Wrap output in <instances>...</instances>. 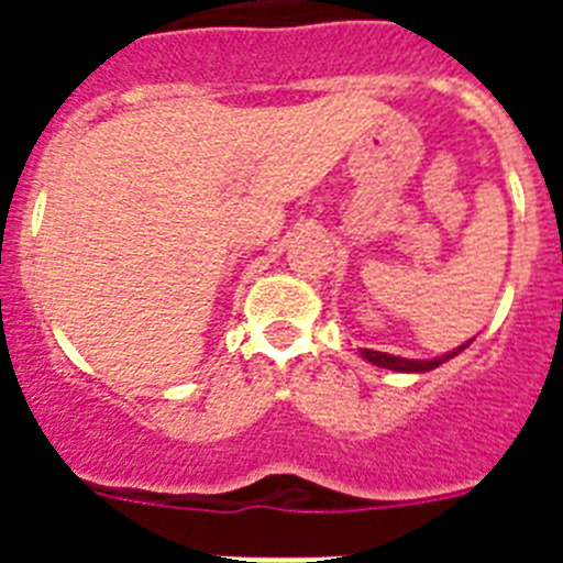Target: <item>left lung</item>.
Listing matches in <instances>:
<instances>
[{
	"label": "left lung",
	"instance_id": "left-lung-1",
	"mask_svg": "<svg viewBox=\"0 0 563 563\" xmlns=\"http://www.w3.org/2000/svg\"><path fill=\"white\" fill-rule=\"evenodd\" d=\"M474 341V338H471ZM471 341H465L462 346H456V350L445 352V355L440 357H431V361H415V357H400V355H389V352H375V350H361V357L363 361L375 363V366H380V369H391V372H431L437 369L440 363L451 361V357L460 355L462 350H467L471 346Z\"/></svg>",
	"mask_w": 563,
	"mask_h": 563
}]
</instances>
